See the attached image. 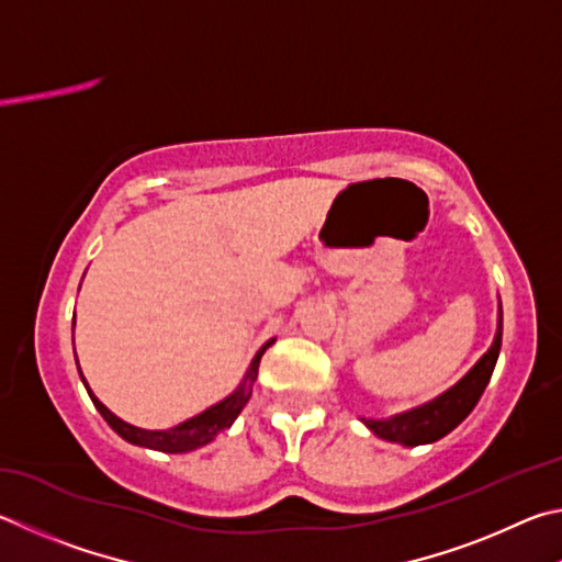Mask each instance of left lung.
<instances>
[{"label":"left lung","mask_w":562,"mask_h":562,"mask_svg":"<svg viewBox=\"0 0 562 562\" xmlns=\"http://www.w3.org/2000/svg\"><path fill=\"white\" fill-rule=\"evenodd\" d=\"M501 330H504V313L498 311V333L494 338V346L481 358L474 368H471L464 380H459L454 387L437 400L427 402L417 409H409L405 415L390 417V419H366V425L375 431L378 437L387 441H400L405 447L429 445L447 437L451 429L461 425L471 409L476 407V402L484 395L491 375H494L498 350H501Z\"/></svg>","instance_id":"left-lung-1"}]
</instances>
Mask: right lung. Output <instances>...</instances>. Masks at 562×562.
<instances>
[{
  "label": "right lung",
  "mask_w": 562,
  "mask_h": 562,
  "mask_svg": "<svg viewBox=\"0 0 562 562\" xmlns=\"http://www.w3.org/2000/svg\"><path fill=\"white\" fill-rule=\"evenodd\" d=\"M271 342H266V346L259 352H256L251 368H249V372H246V378H244V385L236 390L234 395H229L226 400H222L220 405L204 409L202 415L187 419V422H182V425H177L172 429L150 431V429H137L133 425H127V422L117 419L113 412L103 405V402H98V397L93 395V392L88 390L86 380H83V385L88 390V395H91L95 409L101 412L108 425H111L113 431H117V435H121L125 441H131V445H137V447L167 451V454H182V451H192V449H200L204 445H210V441L216 435H220V431H224L226 427H232V422L239 417V412L244 409V405L251 397V385H254L256 375H259L261 356L266 352V348L271 346Z\"/></svg>",
  "instance_id": "add662e5"
}]
</instances>
